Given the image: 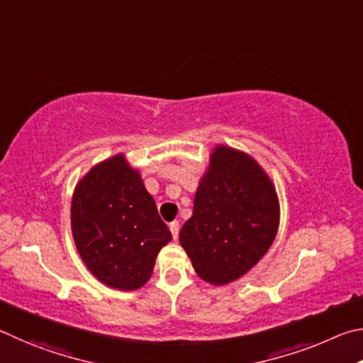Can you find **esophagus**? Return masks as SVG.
Wrapping results in <instances>:
<instances>
[{"mask_svg":"<svg viewBox=\"0 0 363 363\" xmlns=\"http://www.w3.org/2000/svg\"><path fill=\"white\" fill-rule=\"evenodd\" d=\"M169 228H170L172 236H174V239H177L178 238V233H180V223H178V221H172V223L169 225Z\"/></svg>","mask_w":363,"mask_h":363,"instance_id":"esophagus-1","label":"esophagus"}]
</instances>
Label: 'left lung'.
<instances>
[{
    "label": "left lung",
    "mask_w": 363,
    "mask_h": 363,
    "mask_svg": "<svg viewBox=\"0 0 363 363\" xmlns=\"http://www.w3.org/2000/svg\"><path fill=\"white\" fill-rule=\"evenodd\" d=\"M279 228V199L269 177L245 152L220 145L194 196L180 244L204 281L225 285L269 250Z\"/></svg>",
    "instance_id": "obj_1"
}]
</instances>
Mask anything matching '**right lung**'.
I'll return each instance as SVG.
<instances>
[{
  "mask_svg": "<svg viewBox=\"0 0 363 363\" xmlns=\"http://www.w3.org/2000/svg\"><path fill=\"white\" fill-rule=\"evenodd\" d=\"M72 230L89 271L118 290L148 282L159 250L172 239L142 177L123 155L97 164L76 185Z\"/></svg>",
  "mask_w": 363,
  "mask_h": 363,
  "instance_id": "obj_1",
  "label": "right lung"
}]
</instances>
